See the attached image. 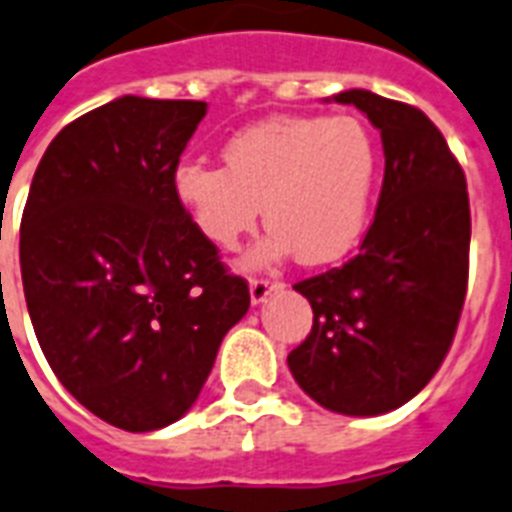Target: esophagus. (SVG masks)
<instances>
[{"label": "esophagus", "instance_id": "1", "mask_svg": "<svg viewBox=\"0 0 512 512\" xmlns=\"http://www.w3.org/2000/svg\"><path fill=\"white\" fill-rule=\"evenodd\" d=\"M282 290V282L277 280H264V277H253L251 280V301L253 303H264L272 293Z\"/></svg>", "mask_w": 512, "mask_h": 512}]
</instances>
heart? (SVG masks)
I'll list each match as a JSON object with an SVG mask.
<instances>
[{"label":"heart","mask_w":512,"mask_h":512,"mask_svg":"<svg viewBox=\"0 0 512 512\" xmlns=\"http://www.w3.org/2000/svg\"><path fill=\"white\" fill-rule=\"evenodd\" d=\"M222 159L225 170L183 159L172 172L175 198L219 251L256 230L261 206L272 232L256 261L295 253L301 264H332L369 225L382 149L358 117H272L232 135Z\"/></svg>","instance_id":"obj_1"}]
</instances>
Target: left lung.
Returning a JSON list of instances; mask_svg holds the SVG:
<instances>
[{
	"label": "left lung",
	"instance_id": "left-lung-1",
	"mask_svg": "<svg viewBox=\"0 0 512 512\" xmlns=\"http://www.w3.org/2000/svg\"><path fill=\"white\" fill-rule=\"evenodd\" d=\"M335 101L361 109L382 133V193L361 251L295 282L314 327L287 366L327 411L379 416L424 390L453 345L471 209L463 167L421 109L363 88Z\"/></svg>",
	"mask_w": 512,
	"mask_h": 512
}]
</instances>
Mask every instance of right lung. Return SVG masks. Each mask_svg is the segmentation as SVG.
Returning <instances> with one entry per match:
<instances>
[{
  "label": "right lung",
  "instance_id": "1",
  "mask_svg": "<svg viewBox=\"0 0 512 512\" xmlns=\"http://www.w3.org/2000/svg\"><path fill=\"white\" fill-rule=\"evenodd\" d=\"M204 101L120 96L59 130L20 222V272L38 345L101 421L154 432L188 413L248 282L172 190Z\"/></svg>",
  "mask_w": 512,
  "mask_h": 512
}]
</instances>
